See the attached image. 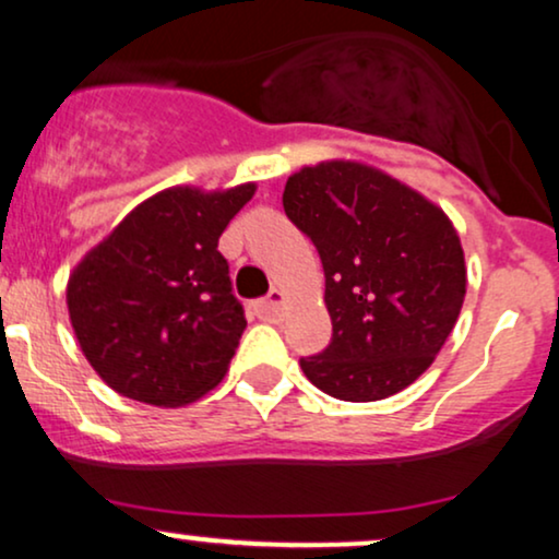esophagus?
<instances>
[{"label":"esophagus","instance_id":"34e87169","mask_svg":"<svg viewBox=\"0 0 559 559\" xmlns=\"http://www.w3.org/2000/svg\"><path fill=\"white\" fill-rule=\"evenodd\" d=\"M282 306H285V293L274 287V290L269 293L264 300L257 302V316H259V319L272 321V319H277V316H280Z\"/></svg>","mask_w":559,"mask_h":559}]
</instances>
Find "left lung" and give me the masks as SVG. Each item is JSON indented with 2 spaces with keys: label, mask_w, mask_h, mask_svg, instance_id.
<instances>
[{
  "label": "left lung",
  "mask_w": 559,
  "mask_h": 559,
  "mask_svg": "<svg viewBox=\"0 0 559 559\" xmlns=\"http://www.w3.org/2000/svg\"><path fill=\"white\" fill-rule=\"evenodd\" d=\"M285 215L319 248L332 344L302 357L316 389L378 402L415 383L456 326L464 248L438 204L357 160L306 165L285 183Z\"/></svg>",
  "instance_id": "obj_1"
}]
</instances>
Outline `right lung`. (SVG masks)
Wrapping results in <instances>:
<instances>
[{"label":"right lung","mask_w":559,"mask_h":559,"mask_svg":"<svg viewBox=\"0 0 559 559\" xmlns=\"http://www.w3.org/2000/svg\"><path fill=\"white\" fill-rule=\"evenodd\" d=\"M253 191H157L69 274L74 336L116 394L183 406L223 381L246 316L217 240Z\"/></svg>","instance_id":"obj_1"}]
</instances>
